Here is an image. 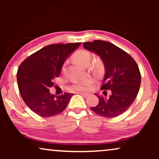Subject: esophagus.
Returning a JSON list of instances; mask_svg holds the SVG:
<instances>
[{
	"label": "esophagus",
	"instance_id": "obj_1",
	"mask_svg": "<svg viewBox=\"0 0 159 159\" xmlns=\"http://www.w3.org/2000/svg\"><path fill=\"white\" fill-rule=\"evenodd\" d=\"M77 94H80V95H82V96L83 97H87L88 96V94H87V93H81V92H79V93H77Z\"/></svg>",
	"mask_w": 159,
	"mask_h": 159
}]
</instances>
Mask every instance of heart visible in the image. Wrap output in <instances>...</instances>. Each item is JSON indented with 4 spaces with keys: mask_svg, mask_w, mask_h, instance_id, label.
<instances>
[{
    "mask_svg": "<svg viewBox=\"0 0 159 159\" xmlns=\"http://www.w3.org/2000/svg\"><path fill=\"white\" fill-rule=\"evenodd\" d=\"M75 61L82 66H88L92 58V54L90 51L85 50H81L75 53ZM90 68L95 73H100L101 71L102 66L99 61H95L90 64ZM93 80L91 78H87L85 80L77 82L73 86V90L76 91H87L90 88L91 84H93Z\"/></svg>",
    "mask_w": 159,
    "mask_h": 159,
    "instance_id": "obj_1",
    "label": "heart"
}]
</instances>
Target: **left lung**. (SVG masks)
<instances>
[{
  "label": "left lung",
  "mask_w": 159,
  "mask_h": 159,
  "mask_svg": "<svg viewBox=\"0 0 159 159\" xmlns=\"http://www.w3.org/2000/svg\"><path fill=\"white\" fill-rule=\"evenodd\" d=\"M83 46L101 58L105 67L101 90L111 92L109 97L95 93L99 103L91 109L106 118L119 116L132 105L139 92L141 75L138 66L129 54L109 42L94 40L84 43Z\"/></svg>",
  "instance_id": "8db88e82"
}]
</instances>
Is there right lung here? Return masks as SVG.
<instances>
[{
  "label": "right lung",
  "mask_w": 159,
  "mask_h": 159,
  "mask_svg": "<svg viewBox=\"0 0 159 159\" xmlns=\"http://www.w3.org/2000/svg\"><path fill=\"white\" fill-rule=\"evenodd\" d=\"M81 43L53 44L43 48L24 61L17 71L19 93L26 105L39 116H53L66 108L73 93L54 95L49 88L60 75L66 58Z\"/></svg>",
  "instance_id": "add662e5"
}]
</instances>
